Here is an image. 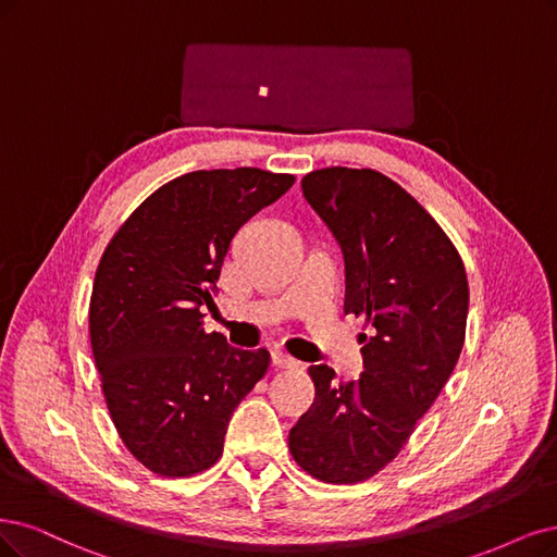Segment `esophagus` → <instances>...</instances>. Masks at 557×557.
Instances as JSON below:
<instances>
[{"instance_id":"34e87169","label":"esophagus","mask_w":557,"mask_h":557,"mask_svg":"<svg viewBox=\"0 0 557 557\" xmlns=\"http://www.w3.org/2000/svg\"><path fill=\"white\" fill-rule=\"evenodd\" d=\"M273 364L280 367V369H294V367H298V360L292 358L289 354H284L282 348H275V351H273Z\"/></svg>"}]
</instances>
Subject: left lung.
Returning <instances> with one entry per match:
<instances>
[{
  "mask_svg": "<svg viewBox=\"0 0 557 557\" xmlns=\"http://www.w3.org/2000/svg\"><path fill=\"white\" fill-rule=\"evenodd\" d=\"M344 252V312L364 319V372L339 383L312 364L314 404L289 431L294 461L319 482L358 484L393 461L461 356V255L416 197L376 170L325 168L300 181Z\"/></svg>",
  "mask_w": 557,
  "mask_h": 557,
  "instance_id": "left-lung-1",
  "label": "left lung"
}]
</instances>
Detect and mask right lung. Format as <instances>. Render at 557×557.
<instances>
[{
	"label": "right lung",
	"instance_id": "obj_1",
	"mask_svg": "<svg viewBox=\"0 0 557 557\" xmlns=\"http://www.w3.org/2000/svg\"><path fill=\"white\" fill-rule=\"evenodd\" d=\"M296 181L257 168L199 170L164 183L123 222L96 268L91 351L116 434L158 478L222 457L236 406L271 364L203 331L240 226Z\"/></svg>",
	"mask_w": 557,
	"mask_h": 557
}]
</instances>
